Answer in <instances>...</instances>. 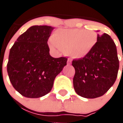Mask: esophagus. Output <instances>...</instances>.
Wrapping results in <instances>:
<instances>
[{"mask_svg": "<svg viewBox=\"0 0 123 123\" xmlns=\"http://www.w3.org/2000/svg\"><path fill=\"white\" fill-rule=\"evenodd\" d=\"M67 63H68V65H70V64H71V61L69 59H68V60Z\"/></svg>", "mask_w": 123, "mask_h": 123, "instance_id": "34e87169", "label": "esophagus"}]
</instances>
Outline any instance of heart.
Masks as SVG:
<instances>
[{
	"mask_svg": "<svg viewBox=\"0 0 123 123\" xmlns=\"http://www.w3.org/2000/svg\"><path fill=\"white\" fill-rule=\"evenodd\" d=\"M96 32L85 29H61L52 36L49 43L54 50L66 51L67 55L76 59H82L89 55L97 43Z\"/></svg>",
	"mask_w": 123,
	"mask_h": 123,
	"instance_id": "b5f03b06",
	"label": "heart"
}]
</instances>
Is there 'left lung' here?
<instances>
[{"label": "left lung", "instance_id": "8db88e82", "mask_svg": "<svg viewBox=\"0 0 123 123\" xmlns=\"http://www.w3.org/2000/svg\"><path fill=\"white\" fill-rule=\"evenodd\" d=\"M72 65L77 94L91 99L100 97L114 85L117 76L119 62L116 44L107 34H98L97 43L91 52L84 59L73 60Z\"/></svg>", "mask_w": 123, "mask_h": 123}]
</instances>
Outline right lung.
I'll return each instance as SVG.
<instances>
[{
  "label": "right lung",
  "instance_id": "right-lung-1",
  "mask_svg": "<svg viewBox=\"0 0 123 123\" xmlns=\"http://www.w3.org/2000/svg\"><path fill=\"white\" fill-rule=\"evenodd\" d=\"M55 29L34 25L20 35L9 51L7 70L13 87L25 97L37 98L50 92L54 81L66 65V57L50 55L48 41Z\"/></svg>",
  "mask_w": 123,
  "mask_h": 123
}]
</instances>
